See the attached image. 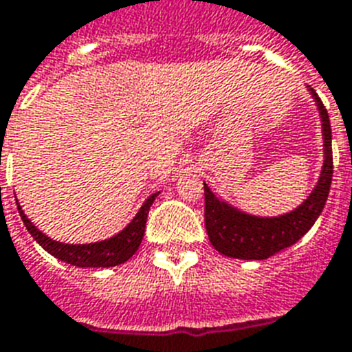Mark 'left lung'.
I'll return each mask as SVG.
<instances>
[{
    "label": "left lung",
    "mask_w": 352,
    "mask_h": 352,
    "mask_svg": "<svg viewBox=\"0 0 352 352\" xmlns=\"http://www.w3.org/2000/svg\"><path fill=\"white\" fill-rule=\"evenodd\" d=\"M313 92L318 104L324 128L325 161L322 175L307 201L287 215L260 219L233 210L219 201L204 184V222L206 231L219 253L231 258L264 260L278 251L289 248L311 230L324 210L333 181V148H331V122L324 102Z\"/></svg>",
    "instance_id": "obj_1"
}]
</instances>
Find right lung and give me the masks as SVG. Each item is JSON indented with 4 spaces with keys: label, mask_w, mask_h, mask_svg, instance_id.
<instances>
[{
    "label": "right lung",
    "mask_w": 352,
    "mask_h": 352,
    "mask_svg": "<svg viewBox=\"0 0 352 352\" xmlns=\"http://www.w3.org/2000/svg\"><path fill=\"white\" fill-rule=\"evenodd\" d=\"M157 193L148 199L135 219L119 233V235L111 236L108 241L102 242H94V244H82V245H74V244H63V242H56L52 239H48L47 235H43L41 231L37 230L32 222L28 221L27 215L23 213L19 208V215H21L23 222L27 226L28 233L36 239L39 245H43L45 250L54 255L56 258L67 262V264L77 265V267H111V265L124 264L130 256L135 255V251L139 250V245L144 236V228H146V219L150 206L155 201Z\"/></svg>",
    "instance_id": "1"
}]
</instances>
